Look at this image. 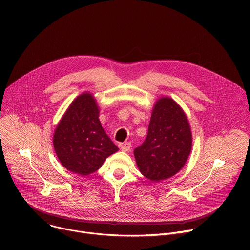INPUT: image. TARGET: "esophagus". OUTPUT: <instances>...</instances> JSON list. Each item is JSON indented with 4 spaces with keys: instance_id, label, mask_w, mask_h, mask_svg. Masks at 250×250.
<instances>
[{
    "instance_id": "1",
    "label": "esophagus",
    "mask_w": 250,
    "mask_h": 250,
    "mask_svg": "<svg viewBox=\"0 0 250 250\" xmlns=\"http://www.w3.org/2000/svg\"><path fill=\"white\" fill-rule=\"evenodd\" d=\"M130 147H131V144H130V142L126 141V142H125V144L122 146V150L125 151V152H126V151L130 150Z\"/></svg>"
}]
</instances>
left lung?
Wrapping results in <instances>:
<instances>
[{"label": "left lung", "mask_w": 250, "mask_h": 250, "mask_svg": "<svg viewBox=\"0 0 250 250\" xmlns=\"http://www.w3.org/2000/svg\"><path fill=\"white\" fill-rule=\"evenodd\" d=\"M192 148L188 120L170 98H161L154 105L147 135L133 151L139 171L151 181L175 175L186 163Z\"/></svg>", "instance_id": "8db88e82"}]
</instances>
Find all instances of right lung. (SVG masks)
<instances>
[{"mask_svg":"<svg viewBox=\"0 0 250 250\" xmlns=\"http://www.w3.org/2000/svg\"><path fill=\"white\" fill-rule=\"evenodd\" d=\"M53 146L62 165L81 176L98 170L119 150L102 127L97 104L89 93L70 104L55 129Z\"/></svg>","mask_w":250,"mask_h":250,"instance_id":"obj_1","label":"right lung"}]
</instances>
